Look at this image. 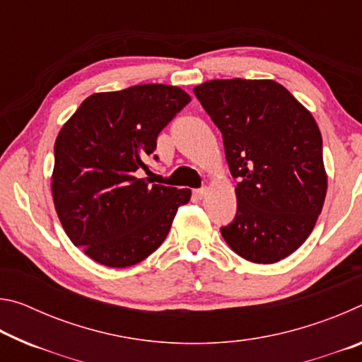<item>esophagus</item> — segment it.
<instances>
[{
  "mask_svg": "<svg viewBox=\"0 0 362 362\" xmlns=\"http://www.w3.org/2000/svg\"><path fill=\"white\" fill-rule=\"evenodd\" d=\"M206 194H207V188H198V189H193V196H194L196 199H203Z\"/></svg>",
  "mask_w": 362,
  "mask_h": 362,
  "instance_id": "1",
  "label": "esophagus"
}]
</instances>
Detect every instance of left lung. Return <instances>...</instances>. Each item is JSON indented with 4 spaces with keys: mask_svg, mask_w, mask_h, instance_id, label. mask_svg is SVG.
Masks as SVG:
<instances>
[{
    "mask_svg": "<svg viewBox=\"0 0 362 362\" xmlns=\"http://www.w3.org/2000/svg\"><path fill=\"white\" fill-rule=\"evenodd\" d=\"M223 137L236 217L222 233L235 252L276 263L313 231L327 192L320 127L273 79H212L193 89Z\"/></svg>",
    "mask_w": 362,
    "mask_h": 362,
    "instance_id": "left-lung-1",
    "label": "left lung"
}]
</instances>
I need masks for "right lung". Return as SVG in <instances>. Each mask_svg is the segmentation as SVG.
<instances>
[{
    "label": "right lung",
    "instance_id": "obj_1",
    "mask_svg": "<svg viewBox=\"0 0 362 362\" xmlns=\"http://www.w3.org/2000/svg\"><path fill=\"white\" fill-rule=\"evenodd\" d=\"M192 100L169 84L89 95L54 145L52 198L66 236L94 262L126 268L161 246L192 189L150 185L137 170L158 134ZM156 159V156H155Z\"/></svg>",
    "mask_w": 362,
    "mask_h": 362
}]
</instances>
